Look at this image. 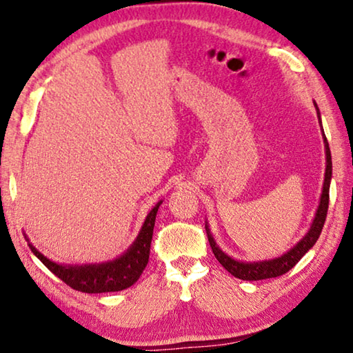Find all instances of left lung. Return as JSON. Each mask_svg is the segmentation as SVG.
<instances>
[{
	"mask_svg": "<svg viewBox=\"0 0 353 353\" xmlns=\"http://www.w3.org/2000/svg\"><path fill=\"white\" fill-rule=\"evenodd\" d=\"M316 111H317V117H319V124H321L322 128V121H321V111H319V106L314 102ZM322 138H323V144H325V160H327V166H325V179H323V187H322V194H321V201H319L314 220H312L310 231L305 234V237L294 245L292 248L288 250L286 253L273 257V259H264V261H253V262H247V261H239L234 259L229 254H226L220 247H218L214 236H212L209 225L205 221V231H207V237H209V243L212 247V251H214L215 257L218 262L226 268V270L231 273L239 279H245V281H259V279H267V278H276L281 276L284 273L289 272L297 262L303 257L307 251H310L314 243L317 242L319 236H321L323 223H325V216H327V210H328V193H330V182H332V154H330V148L325 138V133H323L322 128Z\"/></svg>",
	"mask_w": 353,
	"mask_h": 353,
	"instance_id": "1",
	"label": "left lung"
}]
</instances>
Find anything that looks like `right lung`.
<instances>
[{"label":"right lung","mask_w":353,"mask_h":353,"mask_svg":"<svg viewBox=\"0 0 353 353\" xmlns=\"http://www.w3.org/2000/svg\"><path fill=\"white\" fill-rule=\"evenodd\" d=\"M159 201L154 209L149 212L146 220H144L139 234L127 251L111 261L96 262V264H58L47 256H43L25 234L28 247L36 254L39 261L46 265L50 272L70 286L72 289L80 290L86 294H102V292H117L133 286L141 276L144 268L149 262L150 242H152V234L155 226V216L159 212Z\"/></svg>","instance_id":"1"}]
</instances>
